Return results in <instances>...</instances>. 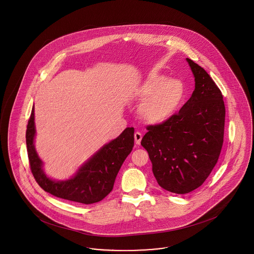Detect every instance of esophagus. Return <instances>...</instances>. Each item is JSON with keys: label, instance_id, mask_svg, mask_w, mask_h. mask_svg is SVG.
<instances>
[{"label": "esophagus", "instance_id": "obj_1", "mask_svg": "<svg viewBox=\"0 0 254 254\" xmlns=\"http://www.w3.org/2000/svg\"><path fill=\"white\" fill-rule=\"evenodd\" d=\"M142 134L140 133V132H135L134 133V139H135V144L137 145V146H139L140 144H141V140H142Z\"/></svg>", "mask_w": 254, "mask_h": 254}]
</instances>
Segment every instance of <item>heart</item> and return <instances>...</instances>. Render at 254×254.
<instances>
[{
  "mask_svg": "<svg viewBox=\"0 0 254 254\" xmlns=\"http://www.w3.org/2000/svg\"><path fill=\"white\" fill-rule=\"evenodd\" d=\"M134 93L137 100L142 102L138 107L141 119L150 125H159L179 111L186 97V86L178 78L153 74L146 77Z\"/></svg>",
  "mask_w": 254,
  "mask_h": 254,
  "instance_id": "heart-1",
  "label": "heart"
}]
</instances>
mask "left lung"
<instances>
[{"mask_svg": "<svg viewBox=\"0 0 254 254\" xmlns=\"http://www.w3.org/2000/svg\"><path fill=\"white\" fill-rule=\"evenodd\" d=\"M186 60L194 77L191 98L171 119L149 126L141 141L157 183L175 194L190 193L205 181L224 142L222 92L202 67Z\"/></svg>", "mask_w": 254, "mask_h": 254, "instance_id": "obj_1", "label": "left lung"}]
</instances>
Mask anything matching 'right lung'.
I'll return each mask as SVG.
<instances>
[{"label": "right lung", "mask_w": 254, "mask_h": 254, "mask_svg": "<svg viewBox=\"0 0 254 254\" xmlns=\"http://www.w3.org/2000/svg\"><path fill=\"white\" fill-rule=\"evenodd\" d=\"M35 134L33 106L27 127L26 141L34 179L46 192L83 204L101 201L112 191L120 169L134 146V128L127 127L116 139L94 153L71 179L56 180L49 178L43 170L44 163L34 147Z\"/></svg>", "instance_id": "obj_1"}]
</instances>
